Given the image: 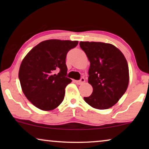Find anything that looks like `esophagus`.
Listing matches in <instances>:
<instances>
[{"label":"esophagus","mask_w":149,"mask_h":149,"mask_svg":"<svg viewBox=\"0 0 149 149\" xmlns=\"http://www.w3.org/2000/svg\"><path fill=\"white\" fill-rule=\"evenodd\" d=\"M85 81V80L84 78H81L80 80L75 81V83H76L77 84H78V85H81V84H83V83H84Z\"/></svg>","instance_id":"1"}]
</instances>
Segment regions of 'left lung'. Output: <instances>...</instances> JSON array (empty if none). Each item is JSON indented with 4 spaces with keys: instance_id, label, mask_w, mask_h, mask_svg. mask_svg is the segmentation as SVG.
<instances>
[{
    "instance_id": "left-lung-1",
    "label": "left lung",
    "mask_w": 149,
    "mask_h": 149,
    "mask_svg": "<svg viewBox=\"0 0 149 149\" xmlns=\"http://www.w3.org/2000/svg\"><path fill=\"white\" fill-rule=\"evenodd\" d=\"M89 62L88 83L93 92L84 100L97 109H107L119 101L127 90L129 68L127 60L115 46L101 42L81 41Z\"/></svg>"
}]
</instances>
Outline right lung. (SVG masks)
Segmentation results:
<instances>
[{
  "label": "right lung",
  "instance_id": "right-lung-1",
  "mask_svg": "<svg viewBox=\"0 0 149 149\" xmlns=\"http://www.w3.org/2000/svg\"><path fill=\"white\" fill-rule=\"evenodd\" d=\"M78 42L45 40L32 48L22 60L20 84L24 95L36 108L52 111L62 102L65 88L72 81L66 77V55Z\"/></svg>",
  "mask_w": 149,
  "mask_h": 149
}]
</instances>
